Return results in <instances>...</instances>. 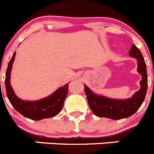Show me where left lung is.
I'll return each instance as SVG.
<instances>
[{
    "mask_svg": "<svg viewBox=\"0 0 154 154\" xmlns=\"http://www.w3.org/2000/svg\"><path fill=\"white\" fill-rule=\"evenodd\" d=\"M129 55L136 58L138 63L137 71L142 77L140 82V89L136 91L133 97L125 100L112 99L103 95H98L93 92L86 85L84 86L90 109L97 117L108 118L113 120L128 118L133 116L144 102L147 90V74L145 62L140 50L134 44L129 51Z\"/></svg>",
    "mask_w": 154,
    "mask_h": 154,
    "instance_id": "obj_1",
    "label": "left lung"
}]
</instances>
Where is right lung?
I'll return each mask as SVG.
<instances>
[{"instance_id": "obj_1", "label": "right lung", "mask_w": 154, "mask_h": 154, "mask_svg": "<svg viewBox=\"0 0 154 154\" xmlns=\"http://www.w3.org/2000/svg\"><path fill=\"white\" fill-rule=\"evenodd\" d=\"M15 54L16 52L14 53L10 61L9 62L8 67L6 71V91L11 104L20 114L27 119L34 121L53 118L58 115L63 108L64 100L68 94V83L59 88L55 92L50 96L41 100H35V101H27L18 98L15 95L10 85L11 70H12V63L15 60Z\"/></svg>"}]
</instances>
